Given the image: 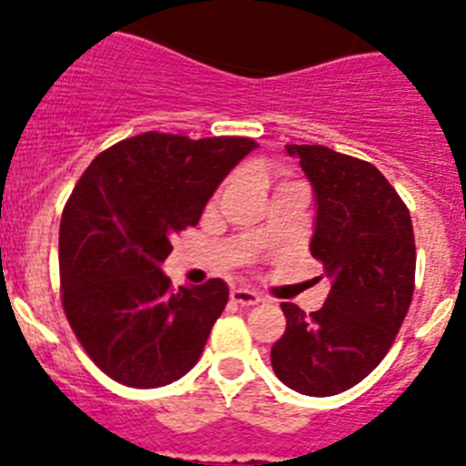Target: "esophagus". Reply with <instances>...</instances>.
I'll list each match as a JSON object with an SVG mask.
<instances>
[{
    "instance_id": "esophagus-1",
    "label": "esophagus",
    "mask_w": 466,
    "mask_h": 466,
    "mask_svg": "<svg viewBox=\"0 0 466 466\" xmlns=\"http://www.w3.org/2000/svg\"><path fill=\"white\" fill-rule=\"evenodd\" d=\"M232 301L234 304H238V306H255V304H259V301H262V297L258 295V292H253V290H246V288H234L232 290Z\"/></svg>"
}]
</instances>
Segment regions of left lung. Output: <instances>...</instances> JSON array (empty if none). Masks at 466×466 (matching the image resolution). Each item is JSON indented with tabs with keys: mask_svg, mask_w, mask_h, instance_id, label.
Instances as JSON below:
<instances>
[{
	"mask_svg": "<svg viewBox=\"0 0 466 466\" xmlns=\"http://www.w3.org/2000/svg\"><path fill=\"white\" fill-rule=\"evenodd\" d=\"M316 197L309 248L325 267L329 297L306 316L283 301L285 334L271 367L301 395L329 397L379 367L404 322L416 279L406 204L369 162L325 146H285Z\"/></svg>",
	"mask_w": 466,
	"mask_h": 466,
	"instance_id": "1",
	"label": "left lung"
}]
</instances>
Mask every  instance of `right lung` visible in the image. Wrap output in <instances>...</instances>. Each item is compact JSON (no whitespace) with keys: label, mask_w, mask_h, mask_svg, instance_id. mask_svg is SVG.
Masks as SVG:
<instances>
[{"label":"right lung","mask_w":466,"mask_h":466,"mask_svg":"<svg viewBox=\"0 0 466 466\" xmlns=\"http://www.w3.org/2000/svg\"><path fill=\"white\" fill-rule=\"evenodd\" d=\"M255 148L243 137L146 132L97 155L76 183L60 223L62 306L113 380L162 388L197 364L229 288L211 279L171 290L162 262Z\"/></svg>","instance_id":"1"}]
</instances>
